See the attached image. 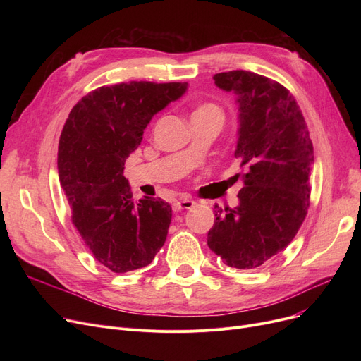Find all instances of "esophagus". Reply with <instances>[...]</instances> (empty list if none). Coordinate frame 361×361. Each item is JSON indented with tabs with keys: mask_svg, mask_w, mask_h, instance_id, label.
I'll return each mask as SVG.
<instances>
[{
	"mask_svg": "<svg viewBox=\"0 0 361 361\" xmlns=\"http://www.w3.org/2000/svg\"><path fill=\"white\" fill-rule=\"evenodd\" d=\"M196 204L195 200L190 199H181L178 202L174 203V209L176 211H181V209H192V207Z\"/></svg>",
	"mask_w": 361,
	"mask_h": 361,
	"instance_id": "obj_1",
	"label": "esophagus"
}]
</instances>
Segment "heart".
<instances>
[{
	"mask_svg": "<svg viewBox=\"0 0 361 361\" xmlns=\"http://www.w3.org/2000/svg\"><path fill=\"white\" fill-rule=\"evenodd\" d=\"M193 117H206V118H215L222 121L224 120V112L222 109L214 104V102H202L199 104L195 111H193ZM192 117V118H193Z\"/></svg>",
	"mask_w": 361,
	"mask_h": 361,
	"instance_id": "b5f03b06",
	"label": "heart"
}]
</instances>
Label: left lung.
<instances>
[{
  "mask_svg": "<svg viewBox=\"0 0 361 361\" xmlns=\"http://www.w3.org/2000/svg\"><path fill=\"white\" fill-rule=\"evenodd\" d=\"M214 80L237 94L234 155L245 171L238 206L215 204L207 245L228 267L255 269L286 249L306 218L313 145L300 106L278 82L244 70Z\"/></svg>",
  "mask_w": 361,
  "mask_h": 361,
  "instance_id": "left-lung-1",
  "label": "left lung"
}]
</instances>
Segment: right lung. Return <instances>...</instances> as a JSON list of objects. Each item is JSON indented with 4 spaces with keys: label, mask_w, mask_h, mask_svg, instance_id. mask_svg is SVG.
I'll use <instances>...</instances> for the list:
<instances>
[{
    "label": "right lung",
    "mask_w": 361,
    "mask_h": 361,
    "mask_svg": "<svg viewBox=\"0 0 361 361\" xmlns=\"http://www.w3.org/2000/svg\"><path fill=\"white\" fill-rule=\"evenodd\" d=\"M187 83L128 82L92 90L75 104L59 145V178L71 222L87 249L116 274L154 260L173 216L162 199L133 202L124 164L157 112L180 99Z\"/></svg>",
    "instance_id": "1"
}]
</instances>
